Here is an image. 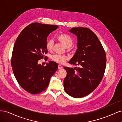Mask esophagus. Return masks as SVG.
I'll return each mask as SVG.
<instances>
[{
    "instance_id": "34e87169",
    "label": "esophagus",
    "mask_w": 122,
    "mask_h": 122,
    "mask_svg": "<svg viewBox=\"0 0 122 122\" xmlns=\"http://www.w3.org/2000/svg\"><path fill=\"white\" fill-rule=\"evenodd\" d=\"M58 68L59 69H61L62 68V66H61V65H58Z\"/></svg>"
}]
</instances>
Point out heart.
Returning <instances> with one entry per match:
<instances>
[{"instance_id":"obj_1","label":"heart","mask_w":122,"mask_h":122,"mask_svg":"<svg viewBox=\"0 0 122 122\" xmlns=\"http://www.w3.org/2000/svg\"><path fill=\"white\" fill-rule=\"evenodd\" d=\"M57 39L67 48L71 47L73 44V41L71 36L67 34H61L57 36ZM53 41L52 39L47 40L46 43V47L48 50L51 51L53 48ZM51 59L53 61L59 64H63L67 60L68 57L65 55L55 54L52 55Z\"/></svg>"}]
</instances>
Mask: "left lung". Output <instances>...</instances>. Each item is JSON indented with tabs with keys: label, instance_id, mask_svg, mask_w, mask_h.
Wrapping results in <instances>:
<instances>
[{
	"label": "left lung",
	"instance_id": "1",
	"mask_svg": "<svg viewBox=\"0 0 122 122\" xmlns=\"http://www.w3.org/2000/svg\"><path fill=\"white\" fill-rule=\"evenodd\" d=\"M69 31L77 36L78 43L76 52L69 63L79 67L64 68L67 73L64 90L69 95L79 98L91 93L101 81L106 56L101 43L91 29L73 27Z\"/></svg>",
	"mask_w": 122,
	"mask_h": 122
}]
</instances>
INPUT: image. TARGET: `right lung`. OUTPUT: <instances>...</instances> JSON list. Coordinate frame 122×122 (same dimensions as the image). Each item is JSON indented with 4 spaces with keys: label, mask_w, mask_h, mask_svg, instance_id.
Segmentation results:
<instances>
[{
    "label": "right lung",
    "mask_w": 122,
    "mask_h": 122,
    "mask_svg": "<svg viewBox=\"0 0 122 122\" xmlns=\"http://www.w3.org/2000/svg\"><path fill=\"white\" fill-rule=\"evenodd\" d=\"M58 27L31 23L21 32L15 43L11 58L13 73L20 86L31 94L45 90L58 69L57 64L54 61H50L45 67L38 64L47 53V36Z\"/></svg>",
    "instance_id": "1"
}]
</instances>
